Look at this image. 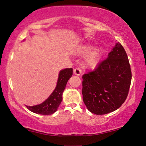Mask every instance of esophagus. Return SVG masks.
I'll list each match as a JSON object with an SVG mask.
<instances>
[{
	"instance_id": "obj_1",
	"label": "esophagus",
	"mask_w": 146,
	"mask_h": 146,
	"mask_svg": "<svg viewBox=\"0 0 146 146\" xmlns=\"http://www.w3.org/2000/svg\"><path fill=\"white\" fill-rule=\"evenodd\" d=\"M73 73L75 74V75H80L82 74V70L80 69V68H76L73 70Z\"/></svg>"
}]
</instances>
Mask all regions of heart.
I'll list each match as a JSON object with an SVG mask.
<instances>
[{
    "label": "heart",
    "instance_id": "1",
    "mask_svg": "<svg viewBox=\"0 0 146 146\" xmlns=\"http://www.w3.org/2000/svg\"><path fill=\"white\" fill-rule=\"evenodd\" d=\"M94 48V45L92 44H84L78 46L76 48L75 52L78 55H85L91 51ZM102 49L98 48L94 49L85 58V64L89 68H95L97 66L100 61L101 55L102 54Z\"/></svg>",
    "mask_w": 146,
    "mask_h": 146
}]
</instances>
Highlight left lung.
<instances>
[{
	"label": "left lung",
	"instance_id": "8db88e82",
	"mask_svg": "<svg viewBox=\"0 0 146 146\" xmlns=\"http://www.w3.org/2000/svg\"><path fill=\"white\" fill-rule=\"evenodd\" d=\"M83 100L88 110L104 115L118 109L127 97L132 73L124 48L118 42L108 57L82 76Z\"/></svg>",
	"mask_w": 146,
	"mask_h": 146
}]
</instances>
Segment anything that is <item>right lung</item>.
<instances>
[{
    "label": "right lung",
    "mask_w": 146,
    "mask_h": 146,
    "mask_svg": "<svg viewBox=\"0 0 146 146\" xmlns=\"http://www.w3.org/2000/svg\"><path fill=\"white\" fill-rule=\"evenodd\" d=\"M73 75L72 68H66L60 71L57 85L50 96L42 104L35 106H27L28 109L34 113L48 115L56 111L63 99V93L66 83Z\"/></svg>",
    "instance_id": "1"
}]
</instances>
